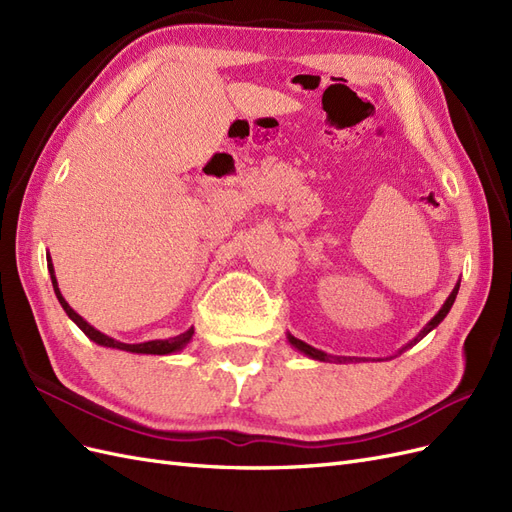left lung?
<instances>
[{
	"mask_svg": "<svg viewBox=\"0 0 512 512\" xmlns=\"http://www.w3.org/2000/svg\"><path fill=\"white\" fill-rule=\"evenodd\" d=\"M457 292H459V282L455 284V288H453V292L448 294V299L444 301V305L440 307V312L433 316L425 327L421 329V333H418L414 339H410V342L404 346V348H399L397 350V354H401L404 350H408V348H412V346H416L418 342H421V339L427 335V333H431L433 329L438 327V324L446 318V314L451 312V307H453V303H455V299H457ZM286 339H288V344L294 348V350H299L301 354H305L307 359H314V361H320V363H333V361H337V363H346V361H352L350 356H333V354H329V352H324V350H318V348H314V346H309V344H305V342H301V339H297L294 335H290L288 331H286ZM395 354V356H397ZM389 359H393V356H386V359H378V361H389ZM359 361H365V359H359ZM376 361V359H374Z\"/></svg>",
	"mask_w": 512,
	"mask_h": 512,
	"instance_id": "1",
	"label": "left lung"
}]
</instances>
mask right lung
<instances>
[{
    "mask_svg": "<svg viewBox=\"0 0 512 512\" xmlns=\"http://www.w3.org/2000/svg\"><path fill=\"white\" fill-rule=\"evenodd\" d=\"M46 267H49V275H51V282H53V290H55V297L57 301L61 303V307H64V312L68 314V318L79 327L91 342L102 346V348H115V350H123V352H132V354H175V352H181L185 346H188L192 342V335H194V327H190L188 331H183L175 337H168V339H151V342H141V344H126V342H119V339L115 337H108L106 333L98 331L96 327H91V324L74 312V309L68 305V301L64 299V294H61L59 290V284H57V277H55V267H53V260H51V254L46 252Z\"/></svg>",
    "mask_w": 512,
    "mask_h": 512,
    "instance_id": "obj_1",
    "label": "right lung"
}]
</instances>
